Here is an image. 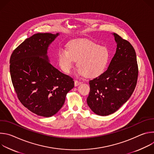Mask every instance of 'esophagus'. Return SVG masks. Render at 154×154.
<instances>
[{
  "label": "esophagus",
  "instance_id": "1",
  "mask_svg": "<svg viewBox=\"0 0 154 154\" xmlns=\"http://www.w3.org/2000/svg\"><path fill=\"white\" fill-rule=\"evenodd\" d=\"M81 83H82V82H80V81H78V80H75V81H74V85H75V86H77L80 85Z\"/></svg>",
  "mask_w": 154,
  "mask_h": 154
}]
</instances>
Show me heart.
<instances>
[{"label":"heart","instance_id":"b5f03b06","mask_svg":"<svg viewBox=\"0 0 154 154\" xmlns=\"http://www.w3.org/2000/svg\"><path fill=\"white\" fill-rule=\"evenodd\" d=\"M60 67L66 73L72 68L77 61L79 72L88 78L101 75L109 60V52L106 47L88 39H74L67 45V50L61 49L57 54Z\"/></svg>","mask_w":154,"mask_h":154}]
</instances>
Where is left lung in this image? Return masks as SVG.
Instances as JSON below:
<instances>
[{
    "label": "left lung",
    "instance_id": "8db88e82",
    "mask_svg": "<svg viewBox=\"0 0 154 154\" xmlns=\"http://www.w3.org/2000/svg\"><path fill=\"white\" fill-rule=\"evenodd\" d=\"M116 53L106 71L90 80L87 103L100 116L116 112L130 97L136 87L138 67L136 52L131 44L114 33Z\"/></svg>",
    "mask_w": 154,
    "mask_h": 154
}]
</instances>
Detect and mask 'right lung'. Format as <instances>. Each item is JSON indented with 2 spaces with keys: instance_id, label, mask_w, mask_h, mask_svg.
<instances>
[{
  "instance_id": "obj_1",
  "label": "right lung",
  "mask_w": 154,
  "mask_h": 154,
  "mask_svg": "<svg viewBox=\"0 0 154 154\" xmlns=\"http://www.w3.org/2000/svg\"><path fill=\"white\" fill-rule=\"evenodd\" d=\"M58 35H32L13 51L10 60L11 81L18 99L30 112L44 117L56 114L74 86L73 79L54 68L47 55L49 45Z\"/></svg>"
}]
</instances>
